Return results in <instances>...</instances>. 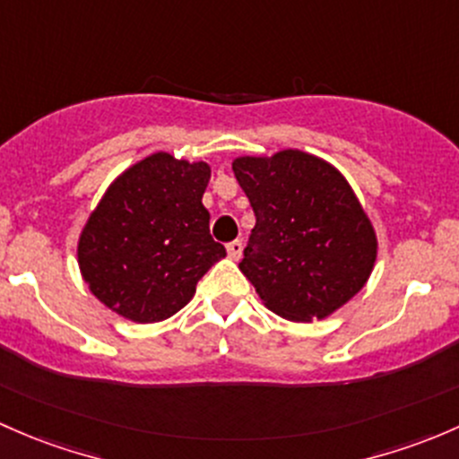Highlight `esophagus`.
I'll list each match as a JSON object with an SVG mask.
<instances>
[{
    "instance_id": "esophagus-1",
    "label": "esophagus",
    "mask_w": 459,
    "mask_h": 459,
    "mask_svg": "<svg viewBox=\"0 0 459 459\" xmlns=\"http://www.w3.org/2000/svg\"><path fill=\"white\" fill-rule=\"evenodd\" d=\"M240 254H243V240H231V243H228V256L231 261H238Z\"/></svg>"
}]
</instances>
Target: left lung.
I'll return each instance as SVG.
<instances>
[{"mask_svg":"<svg viewBox=\"0 0 459 459\" xmlns=\"http://www.w3.org/2000/svg\"><path fill=\"white\" fill-rule=\"evenodd\" d=\"M256 225L240 272L267 309L294 323L332 316L369 281L377 238L347 178L300 150L231 163Z\"/></svg>","mask_w":459,"mask_h":459,"instance_id":"1","label":"left lung"}]
</instances>
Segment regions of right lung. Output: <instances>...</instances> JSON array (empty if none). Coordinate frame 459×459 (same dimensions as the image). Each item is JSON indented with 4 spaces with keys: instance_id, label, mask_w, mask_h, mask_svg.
Returning a JSON list of instances; mask_svg holds the SVG:
<instances>
[{
    "instance_id": "add662e5",
    "label": "right lung",
    "mask_w": 459,
    "mask_h": 459,
    "mask_svg": "<svg viewBox=\"0 0 459 459\" xmlns=\"http://www.w3.org/2000/svg\"><path fill=\"white\" fill-rule=\"evenodd\" d=\"M212 169L154 152L130 165L83 225L79 269L90 291L132 323H159L192 300L225 256L210 234L203 192Z\"/></svg>"
}]
</instances>
